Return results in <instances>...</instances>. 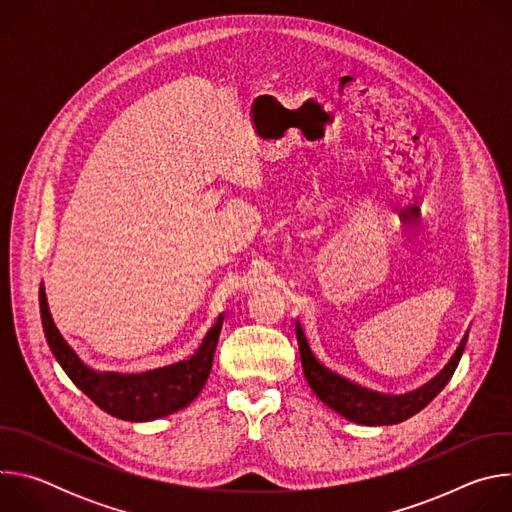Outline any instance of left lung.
Masks as SVG:
<instances>
[{
    "mask_svg": "<svg viewBox=\"0 0 512 512\" xmlns=\"http://www.w3.org/2000/svg\"><path fill=\"white\" fill-rule=\"evenodd\" d=\"M296 334H298V344H300L304 375H306V381L312 387V391L330 409L338 411L346 419L360 423V425H395V423H401V421L413 417L415 413H419L450 383V379L458 367V362L462 358L464 346H466V336H464L456 354L448 362V367L431 383L421 387L419 391L403 395V397H387V395L371 393L367 389H360V387L340 379L338 375L326 371L322 364L314 358L300 324H296Z\"/></svg>",
    "mask_w": 512,
    "mask_h": 512,
    "instance_id": "left-lung-1",
    "label": "left lung"
}]
</instances>
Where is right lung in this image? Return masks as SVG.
<instances>
[{"label":"right lung","mask_w":512,"mask_h":512,"mask_svg":"<svg viewBox=\"0 0 512 512\" xmlns=\"http://www.w3.org/2000/svg\"><path fill=\"white\" fill-rule=\"evenodd\" d=\"M40 314L48 346L68 379L105 413L125 421H152L192 403L210 375L214 348L223 326V318H218L196 354L172 367L141 375H101L85 367L56 330L48 312L44 287H40Z\"/></svg>","instance_id":"right-lung-1"}]
</instances>
